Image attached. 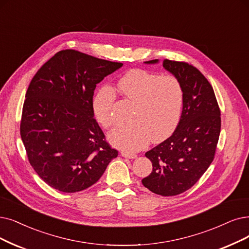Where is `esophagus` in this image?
<instances>
[{"instance_id": "obj_1", "label": "esophagus", "mask_w": 249, "mask_h": 249, "mask_svg": "<svg viewBox=\"0 0 249 249\" xmlns=\"http://www.w3.org/2000/svg\"><path fill=\"white\" fill-rule=\"evenodd\" d=\"M122 156L125 157V158H130V159H134L137 157V154H134V153H131V152H126V151H122L121 152Z\"/></svg>"}]
</instances>
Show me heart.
Segmentation results:
<instances>
[{
    "label": "heart",
    "instance_id": "obj_1",
    "mask_svg": "<svg viewBox=\"0 0 249 249\" xmlns=\"http://www.w3.org/2000/svg\"><path fill=\"white\" fill-rule=\"evenodd\" d=\"M117 88L134 107L133 122L117 126L109 136L114 146L136 151L145 147L150 139L153 143H159L175 132L184 103V91L177 77L132 69L119 78ZM115 98L112 88L103 87L93 100L95 116L105 128L115 124L112 113Z\"/></svg>",
    "mask_w": 249,
    "mask_h": 249
}]
</instances>
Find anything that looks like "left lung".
Instances as JSON below:
<instances>
[{"label":"left lung","instance_id":"obj_1","mask_svg":"<svg viewBox=\"0 0 249 249\" xmlns=\"http://www.w3.org/2000/svg\"><path fill=\"white\" fill-rule=\"evenodd\" d=\"M145 63L155 64L158 59ZM162 66L182 85L183 110L173 135L145 153L153 170L142 184L155 194L174 196L190 189L213 162L221 111L212 85L196 67L167 59Z\"/></svg>","mask_w":249,"mask_h":249}]
</instances>
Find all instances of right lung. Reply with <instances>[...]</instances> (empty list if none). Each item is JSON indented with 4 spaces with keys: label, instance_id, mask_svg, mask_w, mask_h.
<instances>
[{
    "label": "right lung",
    "instance_id": "1",
    "mask_svg": "<svg viewBox=\"0 0 249 249\" xmlns=\"http://www.w3.org/2000/svg\"><path fill=\"white\" fill-rule=\"evenodd\" d=\"M123 66L75 50L56 53L28 86L20 135L29 163L65 193L94 185L118 154L94 118L96 85Z\"/></svg>",
    "mask_w": 249,
    "mask_h": 249
}]
</instances>
